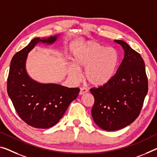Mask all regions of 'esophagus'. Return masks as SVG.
I'll list each match as a JSON object with an SVG mask.
<instances>
[{"label": "esophagus", "mask_w": 157, "mask_h": 157, "mask_svg": "<svg viewBox=\"0 0 157 157\" xmlns=\"http://www.w3.org/2000/svg\"><path fill=\"white\" fill-rule=\"evenodd\" d=\"M86 93H88V90L85 88H81L80 89V93H79V95H83L84 94H86Z\"/></svg>", "instance_id": "1"}]
</instances>
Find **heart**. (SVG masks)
Segmentation results:
<instances>
[{
	"label": "heart",
	"instance_id": "heart-1",
	"mask_svg": "<svg viewBox=\"0 0 157 157\" xmlns=\"http://www.w3.org/2000/svg\"><path fill=\"white\" fill-rule=\"evenodd\" d=\"M117 50L95 41H88L74 51L73 63H69L67 71L69 76L77 81L79 70H84V78L90 85L95 87L107 84L114 77L118 64Z\"/></svg>",
	"mask_w": 157,
	"mask_h": 157
}]
</instances>
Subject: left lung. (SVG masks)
Wrapping results in <instances>:
<instances>
[{
    "label": "left lung",
    "mask_w": 157,
    "mask_h": 157,
    "mask_svg": "<svg viewBox=\"0 0 157 157\" xmlns=\"http://www.w3.org/2000/svg\"><path fill=\"white\" fill-rule=\"evenodd\" d=\"M124 57L114 77L107 84L90 91L95 98L92 117L105 131H114L128 126L140 114L148 91L143 59L124 40H115Z\"/></svg>",
    "instance_id": "left-lung-1"
}]
</instances>
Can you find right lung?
<instances>
[{
  "label": "right lung",
  "mask_w": 157,
  "mask_h": 157,
  "mask_svg": "<svg viewBox=\"0 0 157 157\" xmlns=\"http://www.w3.org/2000/svg\"><path fill=\"white\" fill-rule=\"evenodd\" d=\"M59 34L48 38H35L14 55L8 78V94L14 109L24 121L36 128L53 126L79 93L78 88L57 83H43L33 80L26 71L28 54L38 43L54 44Z\"/></svg>",
  "instance_id": "1"
}]
</instances>
